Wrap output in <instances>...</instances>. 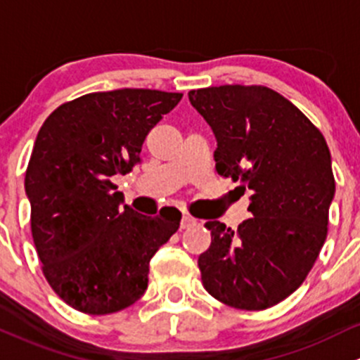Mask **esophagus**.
Wrapping results in <instances>:
<instances>
[{"mask_svg": "<svg viewBox=\"0 0 360 360\" xmlns=\"http://www.w3.org/2000/svg\"><path fill=\"white\" fill-rule=\"evenodd\" d=\"M194 224H195L194 218L188 217V214H184V217H181V220H180V229H188V227H192Z\"/></svg>", "mask_w": 360, "mask_h": 360, "instance_id": "esophagus-1", "label": "esophagus"}]
</instances>
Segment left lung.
Listing matches in <instances>:
<instances>
[{
    "mask_svg": "<svg viewBox=\"0 0 360 360\" xmlns=\"http://www.w3.org/2000/svg\"><path fill=\"white\" fill-rule=\"evenodd\" d=\"M217 139L220 176L251 192L237 231L206 221L199 257L205 290L239 310H265L302 286L328 236L335 176L328 143L309 117L266 86L224 84L188 91Z\"/></svg>",
    "mask_w": 360,
    "mask_h": 360,
    "instance_id": "1",
    "label": "left lung"
}]
</instances>
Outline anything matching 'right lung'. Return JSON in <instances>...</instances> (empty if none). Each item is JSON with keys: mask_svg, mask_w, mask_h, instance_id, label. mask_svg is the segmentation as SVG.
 <instances>
[{"mask_svg": "<svg viewBox=\"0 0 360 360\" xmlns=\"http://www.w3.org/2000/svg\"><path fill=\"white\" fill-rule=\"evenodd\" d=\"M180 98L142 88L88 94L57 107L36 136L25 172L32 239L51 290L79 312L133 305L150 258L179 231L176 207L135 213L112 180L140 162L146 136Z\"/></svg>", "mask_w": 360, "mask_h": 360, "instance_id": "1", "label": "right lung"}]
</instances>
